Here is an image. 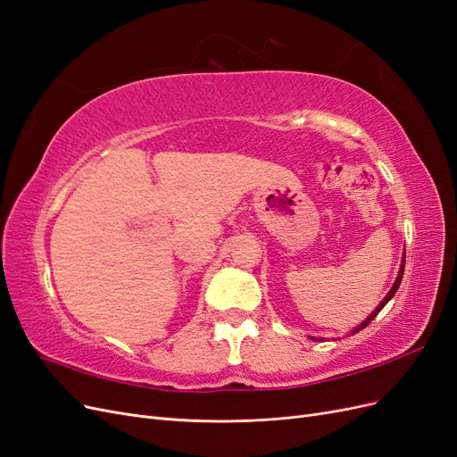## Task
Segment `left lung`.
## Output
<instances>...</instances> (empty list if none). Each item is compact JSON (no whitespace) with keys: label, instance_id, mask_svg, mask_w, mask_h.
<instances>
[{"label":"left lung","instance_id":"1","mask_svg":"<svg viewBox=\"0 0 457 457\" xmlns=\"http://www.w3.org/2000/svg\"><path fill=\"white\" fill-rule=\"evenodd\" d=\"M404 265H406V250H404V255H403V262H400V270H398V276H396V280H395V284H393V287H391V292L389 294H386L383 299H381V303H379V305L376 307V309H373L371 311V314L366 318V320L364 322H361V324H358L354 329H351V336L353 334H356V331H361V329H364L371 320H373V318H376L378 314H379V311L386 305V303H389L391 299H393V295L396 294V289H398V286H400V282H403V274H404ZM311 339H314V341H318V339H322V337H311Z\"/></svg>","mask_w":457,"mask_h":457}]
</instances>
